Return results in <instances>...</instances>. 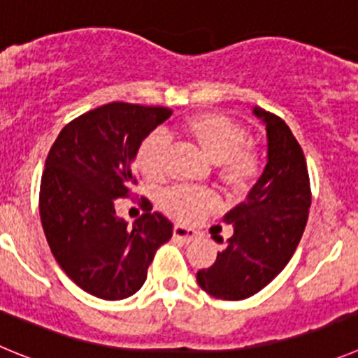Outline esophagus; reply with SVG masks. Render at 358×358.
<instances>
[{
  "label": "esophagus",
  "mask_w": 358,
  "mask_h": 358,
  "mask_svg": "<svg viewBox=\"0 0 358 358\" xmlns=\"http://www.w3.org/2000/svg\"><path fill=\"white\" fill-rule=\"evenodd\" d=\"M173 235H175V239L183 241V243H191L192 239H196V230L192 228L185 227V224H175V230H173Z\"/></svg>",
  "instance_id": "esophagus-1"
}]
</instances>
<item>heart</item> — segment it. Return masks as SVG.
I'll return each mask as SVG.
<instances>
[{"mask_svg": "<svg viewBox=\"0 0 358 358\" xmlns=\"http://www.w3.org/2000/svg\"><path fill=\"white\" fill-rule=\"evenodd\" d=\"M185 137L194 141L205 155L217 164L219 178L224 185L239 191L257 178L260 169L259 157L253 150L244 146L246 131L221 114H199L187 119L182 124ZM167 144L162 134H151L141 143L135 153L139 171L148 180H162L166 176ZM215 194L207 189L175 187L162 196V205L167 212L182 221H196L215 207Z\"/></svg>", "mask_w": 358, "mask_h": 358, "instance_id": "b5f03b06", "label": "heart"}]
</instances>
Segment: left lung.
<instances>
[{
    "mask_svg": "<svg viewBox=\"0 0 358 358\" xmlns=\"http://www.w3.org/2000/svg\"><path fill=\"white\" fill-rule=\"evenodd\" d=\"M253 114L266 124V169L246 199L224 214L234 235L217 251L215 262L196 275L203 291L230 301L257 294L287 266L303 235L312 199L307 162L291 128L259 107Z\"/></svg>",
    "mask_w": 358,
    "mask_h": 358,
    "instance_id": "left-lung-1",
    "label": "left lung"
}]
</instances>
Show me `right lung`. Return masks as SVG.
Returning a JSON list of instances; mask_svg holds the SVG:
<instances>
[{"mask_svg":"<svg viewBox=\"0 0 358 358\" xmlns=\"http://www.w3.org/2000/svg\"><path fill=\"white\" fill-rule=\"evenodd\" d=\"M173 110L114 101L62 128L46 159L38 212L46 241L64 273L89 294L124 299L146 282L157 250L171 239L173 223L151 212L128 227L115 215L117 198L137 185L134 159L150 131Z\"/></svg>","mask_w":358,"mask_h":358,"instance_id":"obj_1","label":"right lung"}]
</instances>
